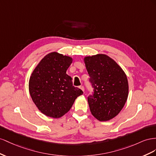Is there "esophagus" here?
<instances>
[{
    "instance_id": "1",
    "label": "esophagus",
    "mask_w": 156,
    "mask_h": 156,
    "mask_svg": "<svg viewBox=\"0 0 156 156\" xmlns=\"http://www.w3.org/2000/svg\"><path fill=\"white\" fill-rule=\"evenodd\" d=\"M81 89V90L83 91H84V87L83 86H80L79 87Z\"/></svg>"
}]
</instances>
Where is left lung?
Wrapping results in <instances>:
<instances>
[{
  "label": "left lung",
  "instance_id": "left-lung-1",
  "mask_svg": "<svg viewBox=\"0 0 156 156\" xmlns=\"http://www.w3.org/2000/svg\"><path fill=\"white\" fill-rule=\"evenodd\" d=\"M94 93L87 101L91 114L101 122L114 118L125 105L129 93L126 73L114 59L105 54L84 57Z\"/></svg>",
  "mask_w": 156,
  "mask_h": 156
}]
</instances>
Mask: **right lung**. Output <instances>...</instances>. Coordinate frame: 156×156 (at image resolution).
Wrapping results in <instances>:
<instances>
[{
  "instance_id": "right-lung-1",
  "label": "right lung",
  "mask_w": 156,
  "mask_h": 156,
  "mask_svg": "<svg viewBox=\"0 0 156 156\" xmlns=\"http://www.w3.org/2000/svg\"><path fill=\"white\" fill-rule=\"evenodd\" d=\"M72 62V57L51 52L39 62L30 76V97L46 116L62 117L70 110L75 99L83 94L80 89L73 86L72 78L66 74Z\"/></svg>"
}]
</instances>
